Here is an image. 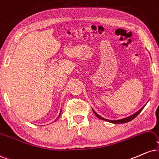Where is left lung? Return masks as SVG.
<instances>
[{
  "label": "left lung",
  "instance_id": "1",
  "mask_svg": "<svg viewBox=\"0 0 159 159\" xmlns=\"http://www.w3.org/2000/svg\"><path fill=\"white\" fill-rule=\"evenodd\" d=\"M144 106H143V107H142L141 108V109L139 110V111H138L137 112H135V114H133V115H132L131 116H129V117H126V118H124V119H120V120H107V119H105V118H103V117H102L101 116H100V115H98V114H97L96 112H95L94 111V109H92L93 110V111H94V115H96L97 117H98L99 119H100V120H106V121H108V122H110V123H112V124H125V123H127V122H129V121H131L132 120H133L134 118H135V117H136L138 116V115H139V113L141 112V111H142L143 110V108H144Z\"/></svg>",
  "mask_w": 159,
  "mask_h": 159
}]
</instances>
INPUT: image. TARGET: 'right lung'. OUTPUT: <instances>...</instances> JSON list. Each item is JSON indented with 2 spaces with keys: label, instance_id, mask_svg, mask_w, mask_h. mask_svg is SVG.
Segmentation results:
<instances>
[{
  "label": "right lung",
  "instance_id": "add662e5",
  "mask_svg": "<svg viewBox=\"0 0 159 159\" xmlns=\"http://www.w3.org/2000/svg\"><path fill=\"white\" fill-rule=\"evenodd\" d=\"M60 115H61V111H60V114H59V117H58V118H59V116H60ZM58 118H57V119H58ZM56 120H55V121H56Z\"/></svg>",
  "mask_w": 159,
  "mask_h": 159
}]
</instances>
